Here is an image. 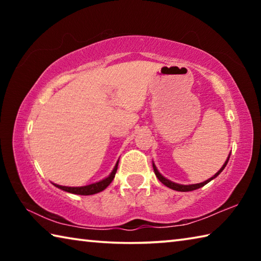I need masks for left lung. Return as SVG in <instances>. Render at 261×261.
Listing matches in <instances>:
<instances>
[{
	"label": "left lung",
	"mask_w": 261,
	"mask_h": 261,
	"mask_svg": "<svg viewBox=\"0 0 261 261\" xmlns=\"http://www.w3.org/2000/svg\"><path fill=\"white\" fill-rule=\"evenodd\" d=\"M229 158H230V155H229ZM229 158L227 159V161L224 162V165L222 166V168H221V169L218 171V173H216L213 177H211L210 179H207V180H205V182H202V183H199V184H192V185H182V184H177V183H174V182H171V180H169V179H167V178H165L163 177V176L159 173L158 171V169H156V167L154 166V163H153V169H154V173H155V176L158 177V179L160 180V182L162 183V184H165L166 187H168L169 189H173V190H175V191H180V192H188V191H193V190H197V189H199V188H202L204 187V185H206L207 183L208 182H211L212 179H214L216 176H218L221 171H222L223 169H224V167L227 166V163H228V160H229Z\"/></svg>",
	"instance_id": "left-lung-1"
}]
</instances>
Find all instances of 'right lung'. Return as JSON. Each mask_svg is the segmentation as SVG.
Here are the masks:
<instances>
[{
  "label": "right lung",
  "mask_w": 261,
  "mask_h": 261,
  "mask_svg": "<svg viewBox=\"0 0 261 261\" xmlns=\"http://www.w3.org/2000/svg\"><path fill=\"white\" fill-rule=\"evenodd\" d=\"M117 166H118V162L116 163V166H115L114 170L112 171V174H110L107 178L100 180V182H98V183L86 185V187H79V188L62 187V185H57V184H54V185L56 188L63 190V191L74 193V194H81V196H90V194H95V193L102 191V190H105L110 183H112V180L115 177V174H116V171H117Z\"/></svg>",
  "instance_id": "1"
}]
</instances>
